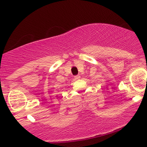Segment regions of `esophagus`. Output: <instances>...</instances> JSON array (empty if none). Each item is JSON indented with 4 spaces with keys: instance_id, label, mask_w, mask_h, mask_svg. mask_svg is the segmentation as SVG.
Listing matches in <instances>:
<instances>
[{
    "instance_id": "esophagus-1",
    "label": "esophagus",
    "mask_w": 147,
    "mask_h": 147,
    "mask_svg": "<svg viewBox=\"0 0 147 147\" xmlns=\"http://www.w3.org/2000/svg\"><path fill=\"white\" fill-rule=\"evenodd\" d=\"M80 78H81V77L79 75H77V76H75V80H78V79H79Z\"/></svg>"
}]
</instances>
